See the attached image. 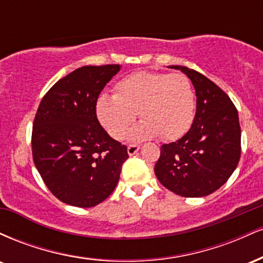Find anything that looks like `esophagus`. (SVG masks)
Here are the masks:
<instances>
[{"label":"esophagus","instance_id":"34e87169","mask_svg":"<svg viewBox=\"0 0 263 263\" xmlns=\"http://www.w3.org/2000/svg\"><path fill=\"white\" fill-rule=\"evenodd\" d=\"M138 149H140V146H138V144H128L127 147V152L129 156L136 155V153L138 152Z\"/></svg>","mask_w":263,"mask_h":263}]
</instances>
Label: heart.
Here are the masks:
<instances>
[{
    "mask_svg": "<svg viewBox=\"0 0 263 263\" xmlns=\"http://www.w3.org/2000/svg\"><path fill=\"white\" fill-rule=\"evenodd\" d=\"M129 137L142 141L161 136L174 141L188 132L194 121L195 92L192 81L182 73L136 71L117 81L114 95L96 101L99 122L115 140H121L135 121Z\"/></svg>",
    "mask_w": 263,
    "mask_h": 263,
    "instance_id": "b5f03b06",
    "label": "heart"
}]
</instances>
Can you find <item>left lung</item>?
<instances>
[{"label": "left lung", "instance_id": "left-lung-1", "mask_svg": "<svg viewBox=\"0 0 263 263\" xmlns=\"http://www.w3.org/2000/svg\"><path fill=\"white\" fill-rule=\"evenodd\" d=\"M188 75L197 93V112L182 138L161 146L155 165L163 186L185 198L205 197L224 185L241 156V127L231 99L194 69L172 65Z\"/></svg>", "mask_w": 263, "mask_h": 263}]
</instances>
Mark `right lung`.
<instances>
[{
	"mask_svg": "<svg viewBox=\"0 0 263 263\" xmlns=\"http://www.w3.org/2000/svg\"><path fill=\"white\" fill-rule=\"evenodd\" d=\"M119 71V64L83 66L57 81L39 104L32 129L33 161L47 188L63 203L91 208L116 188L127 147L102 128L96 101Z\"/></svg>",
	"mask_w": 263,
	"mask_h": 263,
	"instance_id": "1",
	"label": "right lung"
}]
</instances>
